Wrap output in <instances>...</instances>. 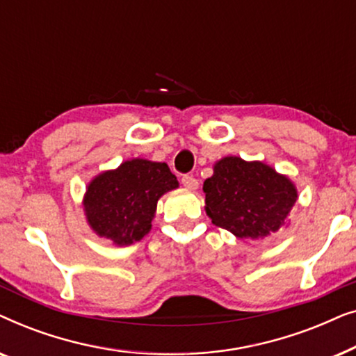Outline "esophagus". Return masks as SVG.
<instances>
[{"label":"esophagus","instance_id":"1","mask_svg":"<svg viewBox=\"0 0 356 356\" xmlns=\"http://www.w3.org/2000/svg\"><path fill=\"white\" fill-rule=\"evenodd\" d=\"M181 183H183V186L188 189H197V186H199L197 179L191 177V175H184V177L181 178Z\"/></svg>","mask_w":356,"mask_h":356}]
</instances>
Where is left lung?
<instances>
[{
  "label": "left lung",
  "instance_id": "obj_1",
  "mask_svg": "<svg viewBox=\"0 0 356 356\" xmlns=\"http://www.w3.org/2000/svg\"><path fill=\"white\" fill-rule=\"evenodd\" d=\"M206 212L213 225L240 240H257L279 230L295 206V184L262 162L223 157L204 181Z\"/></svg>",
  "mask_w": 356,
  "mask_h": 356
}]
</instances>
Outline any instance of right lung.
<instances>
[{"mask_svg":"<svg viewBox=\"0 0 356 356\" xmlns=\"http://www.w3.org/2000/svg\"><path fill=\"white\" fill-rule=\"evenodd\" d=\"M177 188L178 179L167 163L126 160L89 183L82 202L87 222L113 245H133L152 228L159 199Z\"/></svg>","mask_w":356,"mask_h":356,"instance_id":"1","label":"right lung"}]
</instances>
